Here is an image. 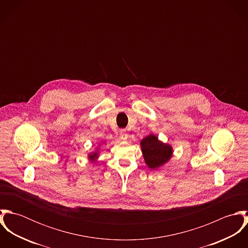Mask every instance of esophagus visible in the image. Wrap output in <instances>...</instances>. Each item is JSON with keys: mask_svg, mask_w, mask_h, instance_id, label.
<instances>
[{"mask_svg": "<svg viewBox=\"0 0 248 248\" xmlns=\"http://www.w3.org/2000/svg\"><path fill=\"white\" fill-rule=\"evenodd\" d=\"M119 135H120V138L123 140H126L127 138H128V134L126 133L125 130H121L119 131Z\"/></svg>", "mask_w": 248, "mask_h": 248, "instance_id": "34e87169", "label": "esophagus"}]
</instances>
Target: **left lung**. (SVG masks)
<instances>
[{"mask_svg": "<svg viewBox=\"0 0 248 248\" xmlns=\"http://www.w3.org/2000/svg\"><path fill=\"white\" fill-rule=\"evenodd\" d=\"M142 155L148 168L156 170L165 165L173 156V147L171 144L164 143L158 138L150 134L140 141Z\"/></svg>", "mask_w": 248, "mask_h": 248, "instance_id": "1", "label": "left lung"}]
</instances>
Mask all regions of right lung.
<instances>
[{"instance_id": "right-lung-1", "label": "right lung", "mask_w": 248, "mask_h": 248, "mask_svg": "<svg viewBox=\"0 0 248 248\" xmlns=\"http://www.w3.org/2000/svg\"><path fill=\"white\" fill-rule=\"evenodd\" d=\"M105 143H106L105 140H102V141L98 144V146L96 147V149H95L93 152H92V153H90V154L88 155V159H89L91 162H93V163L96 162V160L99 158V154H100L101 146H102V145H105Z\"/></svg>"}]
</instances>
